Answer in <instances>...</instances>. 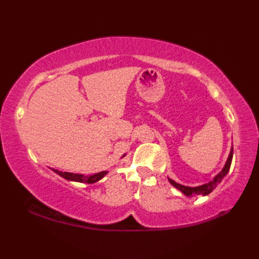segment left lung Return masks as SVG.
Returning <instances> with one entry per match:
<instances>
[{
  "instance_id": "8db88e82",
  "label": "left lung",
  "mask_w": 259,
  "mask_h": 259,
  "mask_svg": "<svg viewBox=\"0 0 259 259\" xmlns=\"http://www.w3.org/2000/svg\"><path fill=\"white\" fill-rule=\"evenodd\" d=\"M232 157H233V146H232V148H231L229 157H227L226 163L224 165V168L222 169V171L217 174L216 176L213 177L212 181H210L207 184H203V185L190 187V186H184V185H182V184H178V183H176L170 178H168V181L170 182V184H171L174 187H176L177 190H179L183 193V194H185L187 196H196V195H203L204 196V195H208L209 193H211L214 190V188L217 187L218 184L222 182V179L226 176L227 172H229L230 166H231V163H232Z\"/></svg>"
}]
</instances>
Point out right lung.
Listing matches in <instances>:
<instances>
[{
  "instance_id": "1",
  "label": "right lung",
  "mask_w": 259,
  "mask_h": 259,
  "mask_svg": "<svg viewBox=\"0 0 259 259\" xmlns=\"http://www.w3.org/2000/svg\"><path fill=\"white\" fill-rule=\"evenodd\" d=\"M123 156H122V157H123ZM52 170H54L56 174H58L59 176H61V177L65 178V179H67V181L78 182V183H87V184H94L96 182L100 181V179H102L105 176V175L108 172V171H102V172L91 175V176H84V175H80V174L63 172V171H59V170H57V169H52Z\"/></svg>"
}]
</instances>
